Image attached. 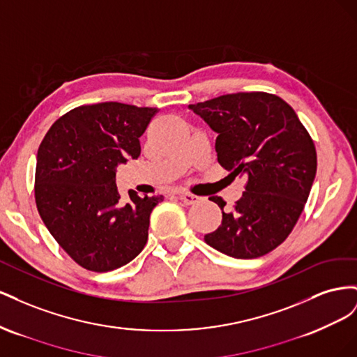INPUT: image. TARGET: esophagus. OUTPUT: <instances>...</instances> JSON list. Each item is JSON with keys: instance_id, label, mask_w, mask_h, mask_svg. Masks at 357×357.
<instances>
[{"instance_id": "34e87169", "label": "esophagus", "mask_w": 357, "mask_h": 357, "mask_svg": "<svg viewBox=\"0 0 357 357\" xmlns=\"http://www.w3.org/2000/svg\"><path fill=\"white\" fill-rule=\"evenodd\" d=\"M177 197L180 198V201H181V202H185L186 205L197 204V202L201 199L199 197L193 195V193H189V192H178V193H177Z\"/></svg>"}]
</instances>
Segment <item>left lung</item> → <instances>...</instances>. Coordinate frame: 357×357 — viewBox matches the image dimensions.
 I'll list each match as a JSON object with an SVG mask.
<instances>
[{
  "label": "left lung",
  "mask_w": 357,
  "mask_h": 357,
  "mask_svg": "<svg viewBox=\"0 0 357 357\" xmlns=\"http://www.w3.org/2000/svg\"><path fill=\"white\" fill-rule=\"evenodd\" d=\"M189 109L210 125L219 164L231 178H244L243 197L222 225L204 236L215 250L236 259L261 257L282 244L299 219L317 171L314 142L295 110L268 92L218 96Z\"/></svg>",
  "instance_id": "8db88e82"
}]
</instances>
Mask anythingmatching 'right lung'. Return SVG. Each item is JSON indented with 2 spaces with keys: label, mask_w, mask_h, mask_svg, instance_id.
<instances>
[{
  "label": "right lung",
  "mask_w": 357,
  "mask_h": 357,
  "mask_svg": "<svg viewBox=\"0 0 357 357\" xmlns=\"http://www.w3.org/2000/svg\"><path fill=\"white\" fill-rule=\"evenodd\" d=\"M155 107L80 105L50 126L37 153L36 204L46 228L75 264L113 271L143 250L150 214L164 197L122 199L116 167L142 153Z\"/></svg>",
  "instance_id": "1"
}]
</instances>
